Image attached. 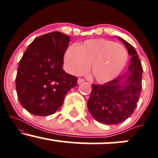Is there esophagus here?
<instances>
[{
	"label": "esophagus",
	"instance_id": "esophagus-1",
	"mask_svg": "<svg viewBox=\"0 0 158 158\" xmlns=\"http://www.w3.org/2000/svg\"><path fill=\"white\" fill-rule=\"evenodd\" d=\"M85 80L84 79H78V81H77V83L78 84H80V83H81V82H83V81H84Z\"/></svg>",
	"mask_w": 158,
	"mask_h": 158
}]
</instances>
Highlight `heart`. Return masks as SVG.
Returning a JSON list of instances; mask_svg holds the SVG:
<instances>
[{"instance_id": "1", "label": "heart", "mask_w": 158, "mask_h": 158, "mask_svg": "<svg viewBox=\"0 0 158 158\" xmlns=\"http://www.w3.org/2000/svg\"><path fill=\"white\" fill-rule=\"evenodd\" d=\"M128 53L126 48L115 42L104 39L85 41L77 47L71 45L64 56L68 72L79 76L90 71L96 81L106 83L113 80L126 65Z\"/></svg>"}]
</instances>
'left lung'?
I'll use <instances>...</instances> for the list:
<instances>
[{"label": "left lung", "instance_id": "obj_1", "mask_svg": "<svg viewBox=\"0 0 158 158\" xmlns=\"http://www.w3.org/2000/svg\"><path fill=\"white\" fill-rule=\"evenodd\" d=\"M125 45L131 56L126 73L104 85H92L87 102L91 115L104 124H118L133 113L142 88L141 62L136 50L128 42L117 37Z\"/></svg>", "mask_w": 158, "mask_h": 158}]
</instances>
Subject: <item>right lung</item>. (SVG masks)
<instances>
[{
	"label": "right lung",
	"mask_w": 158,
	"mask_h": 158,
	"mask_svg": "<svg viewBox=\"0 0 158 158\" xmlns=\"http://www.w3.org/2000/svg\"><path fill=\"white\" fill-rule=\"evenodd\" d=\"M70 37L59 31L40 36L28 45L20 60L16 90L21 105L39 116L54 114L63 104L78 79L63 70Z\"/></svg>",
	"instance_id": "right-lung-1"
}]
</instances>
